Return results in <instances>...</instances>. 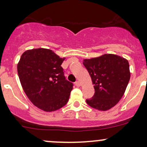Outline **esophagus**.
Wrapping results in <instances>:
<instances>
[{
	"mask_svg": "<svg viewBox=\"0 0 147 147\" xmlns=\"http://www.w3.org/2000/svg\"><path fill=\"white\" fill-rule=\"evenodd\" d=\"M75 85H76V87H80V82H79V81H76V82H75Z\"/></svg>",
	"mask_w": 147,
	"mask_h": 147,
	"instance_id": "obj_1",
	"label": "esophagus"
}]
</instances>
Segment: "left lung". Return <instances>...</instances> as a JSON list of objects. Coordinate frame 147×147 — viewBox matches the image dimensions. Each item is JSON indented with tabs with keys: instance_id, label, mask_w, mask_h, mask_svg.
<instances>
[{
	"instance_id": "1",
	"label": "left lung",
	"mask_w": 147,
	"mask_h": 147,
	"mask_svg": "<svg viewBox=\"0 0 147 147\" xmlns=\"http://www.w3.org/2000/svg\"><path fill=\"white\" fill-rule=\"evenodd\" d=\"M94 87V95L86 102L100 111L113 108L122 98L131 77L129 63L124 57L115 54H104L84 59Z\"/></svg>"
}]
</instances>
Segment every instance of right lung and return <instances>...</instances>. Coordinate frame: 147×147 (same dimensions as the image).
I'll return each instance as SVG.
<instances>
[{
    "label": "right lung",
    "instance_id": "right-lung-1",
    "mask_svg": "<svg viewBox=\"0 0 147 147\" xmlns=\"http://www.w3.org/2000/svg\"><path fill=\"white\" fill-rule=\"evenodd\" d=\"M60 57L52 50L26 51L18 62L17 71L28 98L39 109L53 112L67 104L73 83L65 79Z\"/></svg>",
    "mask_w": 147,
    "mask_h": 147
}]
</instances>
